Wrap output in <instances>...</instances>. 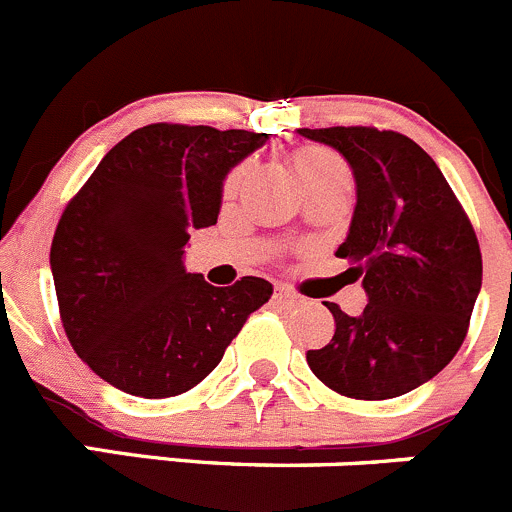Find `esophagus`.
<instances>
[{
    "label": "esophagus",
    "mask_w": 512,
    "mask_h": 512,
    "mask_svg": "<svg viewBox=\"0 0 512 512\" xmlns=\"http://www.w3.org/2000/svg\"><path fill=\"white\" fill-rule=\"evenodd\" d=\"M272 298L278 300V303H285V305H295L300 300L293 290L283 288V285H278V288H275V295H272Z\"/></svg>",
    "instance_id": "obj_1"
}]
</instances>
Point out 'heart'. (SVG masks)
Masks as SVG:
<instances>
[{
    "label": "heart",
    "mask_w": 512,
    "mask_h": 512,
    "mask_svg": "<svg viewBox=\"0 0 512 512\" xmlns=\"http://www.w3.org/2000/svg\"><path fill=\"white\" fill-rule=\"evenodd\" d=\"M290 161H293L295 174H298V179L303 181V184H308V181L326 179V176H333V174H346V166H343V161L338 159L333 151H328V148H321V146L295 148L293 156H290ZM240 181H242V171H234L227 181L229 194H232V191H237Z\"/></svg>",
    "instance_id": "1"
}]
</instances>
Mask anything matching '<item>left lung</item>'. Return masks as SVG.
I'll use <instances>...</instances> for the list:
<instances>
[{
  "instance_id": "1",
  "label": "left lung",
  "mask_w": 512,
  "mask_h": 512,
  "mask_svg": "<svg viewBox=\"0 0 512 512\" xmlns=\"http://www.w3.org/2000/svg\"><path fill=\"white\" fill-rule=\"evenodd\" d=\"M351 166L356 209L336 257L366 290L364 310L326 303L336 331L308 366L351 399H394L427 384L465 341L482 285L475 229L432 156L366 126L298 128Z\"/></svg>"
}]
</instances>
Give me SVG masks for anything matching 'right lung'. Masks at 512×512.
<instances>
[{"label": "right lung", "mask_w": 512, "mask_h": 512, "mask_svg": "<svg viewBox=\"0 0 512 512\" xmlns=\"http://www.w3.org/2000/svg\"><path fill=\"white\" fill-rule=\"evenodd\" d=\"M270 133L151 123L103 156L50 250L60 318L103 381L166 399L207 379L272 295L262 278L214 288L186 272L194 229L217 224L224 179Z\"/></svg>", "instance_id": "add662e5"}]
</instances>
